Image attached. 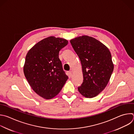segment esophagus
I'll use <instances>...</instances> for the list:
<instances>
[{
  "label": "esophagus",
  "instance_id": "34e87169",
  "mask_svg": "<svg viewBox=\"0 0 134 134\" xmlns=\"http://www.w3.org/2000/svg\"><path fill=\"white\" fill-rule=\"evenodd\" d=\"M68 77H69V78H71V76H72V72H71V71L68 72Z\"/></svg>",
  "mask_w": 134,
  "mask_h": 134
}]
</instances>
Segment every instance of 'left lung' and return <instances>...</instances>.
Wrapping results in <instances>:
<instances>
[{
  "label": "left lung",
  "instance_id": "obj_1",
  "mask_svg": "<svg viewBox=\"0 0 134 134\" xmlns=\"http://www.w3.org/2000/svg\"><path fill=\"white\" fill-rule=\"evenodd\" d=\"M70 42L82 66L83 80L78 90L85 97H94L104 90L113 71L110 52L101 42L88 36Z\"/></svg>",
  "mask_w": 134,
  "mask_h": 134
}]
</instances>
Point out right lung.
Listing matches in <instances>:
<instances>
[{"mask_svg": "<svg viewBox=\"0 0 134 134\" xmlns=\"http://www.w3.org/2000/svg\"><path fill=\"white\" fill-rule=\"evenodd\" d=\"M68 42L65 39L51 36L39 41L27 54L25 77L33 91L44 99L58 95L68 78L59 58V51Z\"/></svg>", "mask_w": 134, "mask_h": 134, "instance_id": "right-lung-1", "label": "right lung"}]
</instances>
